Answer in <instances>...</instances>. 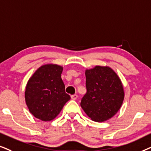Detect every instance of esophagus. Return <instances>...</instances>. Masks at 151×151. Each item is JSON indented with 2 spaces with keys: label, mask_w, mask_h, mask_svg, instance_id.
Here are the masks:
<instances>
[{
  "label": "esophagus",
  "mask_w": 151,
  "mask_h": 151,
  "mask_svg": "<svg viewBox=\"0 0 151 151\" xmlns=\"http://www.w3.org/2000/svg\"><path fill=\"white\" fill-rule=\"evenodd\" d=\"M77 97H78L77 94H73V95L71 96V99L72 100H76L77 99Z\"/></svg>",
  "instance_id": "34e87169"
}]
</instances>
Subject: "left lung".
Returning <instances> with one entry per match:
<instances>
[{
    "instance_id": "left-lung-1",
    "label": "left lung",
    "mask_w": 151,
    "mask_h": 151,
    "mask_svg": "<svg viewBox=\"0 0 151 151\" xmlns=\"http://www.w3.org/2000/svg\"><path fill=\"white\" fill-rule=\"evenodd\" d=\"M87 92L81 106L94 122L110 119L120 109L124 99L123 85L116 72L108 66L86 70Z\"/></svg>"
}]
</instances>
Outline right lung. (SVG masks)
<instances>
[{"instance_id":"right-lung-1","label":"right lung","mask_w":151,"mask_h":151,"mask_svg":"<svg viewBox=\"0 0 151 151\" xmlns=\"http://www.w3.org/2000/svg\"><path fill=\"white\" fill-rule=\"evenodd\" d=\"M63 67L45 64L39 68L26 86L25 99L29 111L43 122L54 119L70 96L65 92L61 79Z\"/></svg>"}]
</instances>
